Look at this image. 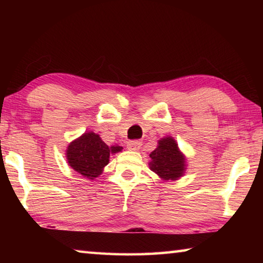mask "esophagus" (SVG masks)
I'll return each instance as SVG.
<instances>
[{"label": "esophagus", "mask_w": 263, "mask_h": 263, "mask_svg": "<svg viewBox=\"0 0 263 263\" xmlns=\"http://www.w3.org/2000/svg\"><path fill=\"white\" fill-rule=\"evenodd\" d=\"M142 142L140 140H130L127 142V148L131 149V151H138L141 147Z\"/></svg>", "instance_id": "esophagus-1"}]
</instances>
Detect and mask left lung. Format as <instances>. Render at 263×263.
<instances>
[{
	"label": "left lung",
	"mask_w": 263,
	"mask_h": 263,
	"mask_svg": "<svg viewBox=\"0 0 263 263\" xmlns=\"http://www.w3.org/2000/svg\"><path fill=\"white\" fill-rule=\"evenodd\" d=\"M152 161L151 171L163 180H176L183 175L184 157L177 148L176 141L173 138H164L159 141V146L149 154Z\"/></svg>",
	"instance_id": "obj_1"
}]
</instances>
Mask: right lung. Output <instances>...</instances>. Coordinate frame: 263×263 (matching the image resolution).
Listing matches in <instances>:
<instances>
[{
    "instance_id": "1",
    "label": "right lung",
    "mask_w": 263,
    "mask_h": 263,
    "mask_svg": "<svg viewBox=\"0 0 263 263\" xmlns=\"http://www.w3.org/2000/svg\"><path fill=\"white\" fill-rule=\"evenodd\" d=\"M122 151L121 146L109 147L94 132L84 133L79 139L70 142L67 149L69 166L88 179H95L109 162L111 153Z\"/></svg>"
}]
</instances>
